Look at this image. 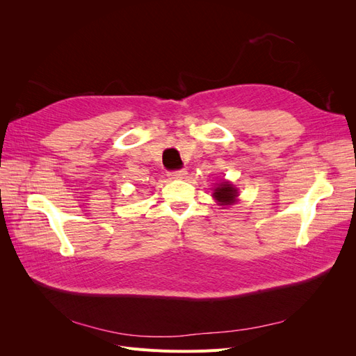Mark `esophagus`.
<instances>
[{
    "instance_id": "1",
    "label": "esophagus",
    "mask_w": 356,
    "mask_h": 356,
    "mask_svg": "<svg viewBox=\"0 0 356 356\" xmlns=\"http://www.w3.org/2000/svg\"><path fill=\"white\" fill-rule=\"evenodd\" d=\"M186 175H187V170H186V169H178V170L169 172V177H170L172 179H181V178H184Z\"/></svg>"
}]
</instances>
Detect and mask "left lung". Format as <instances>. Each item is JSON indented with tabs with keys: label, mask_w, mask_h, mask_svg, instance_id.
<instances>
[{
	"label": "left lung",
	"mask_w": 356,
	"mask_h": 356,
	"mask_svg": "<svg viewBox=\"0 0 356 356\" xmlns=\"http://www.w3.org/2000/svg\"><path fill=\"white\" fill-rule=\"evenodd\" d=\"M236 196H238V190H236L230 182H221V184L213 191V197L217 199L222 207L232 204L236 200Z\"/></svg>",
	"instance_id": "left-lung-1"
}]
</instances>
